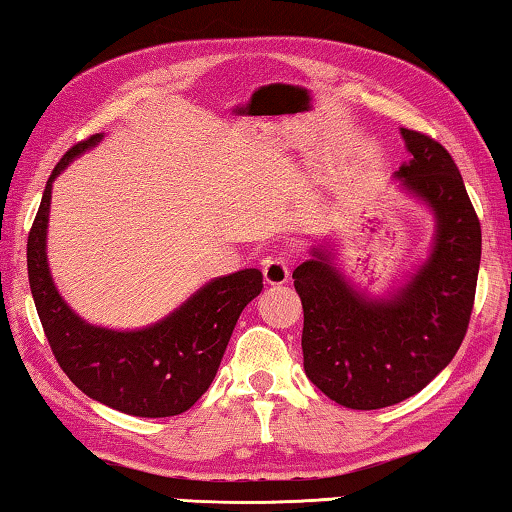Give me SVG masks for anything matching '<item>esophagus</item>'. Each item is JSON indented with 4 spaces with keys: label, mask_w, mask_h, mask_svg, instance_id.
Here are the masks:
<instances>
[{
    "label": "esophagus",
    "mask_w": 512,
    "mask_h": 512,
    "mask_svg": "<svg viewBox=\"0 0 512 512\" xmlns=\"http://www.w3.org/2000/svg\"><path fill=\"white\" fill-rule=\"evenodd\" d=\"M263 274H265V281L270 285L288 283L290 267H288V261H285V256L276 254V256L267 258V261L263 263Z\"/></svg>",
    "instance_id": "esophagus-1"
}]
</instances>
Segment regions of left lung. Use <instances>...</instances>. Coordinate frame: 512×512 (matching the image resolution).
Returning a JSON list of instances; mask_svg holds the SVG:
<instances>
[{"mask_svg":"<svg viewBox=\"0 0 512 512\" xmlns=\"http://www.w3.org/2000/svg\"><path fill=\"white\" fill-rule=\"evenodd\" d=\"M400 132L411 161L398 177L438 222L427 263L384 301L357 294L319 249L292 274L306 375L348 409L391 407L425 389L459 351L477 292L481 224L459 168L429 134Z\"/></svg>","mask_w":512,"mask_h":512,"instance_id":"8db88e82","label":"left lung"}]
</instances>
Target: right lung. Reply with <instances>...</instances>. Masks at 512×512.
<instances>
[{"label":"right lung","mask_w":512,"mask_h":512,"mask_svg":"<svg viewBox=\"0 0 512 512\" xmlns=\"http://www.w3.org/2000/svg\"><path fill=\"white\" fill-rule=\"evenodd\" d=\"M98 141L101 134H92L71 146L44 186L26 245L35 310L60 369L89 398L130 416H177L211 387L240 312L263 290V272L242 270L206 283L182 308L150 328L116 333L85 324L53 285L44 247L51 182Z\"/></svg>","instance_id":"right-lung-1"}]
</instances>
